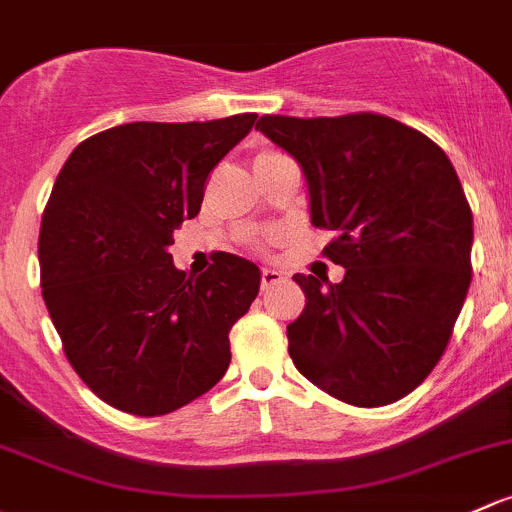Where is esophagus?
Wrapping results in <instances>:
<instances>
[{
  "instance_id": "esophagus-1",
  "label": "esophagus",
  "mask_w": 512,
  "mask_h": 512,
  "mask_svg": "<svg viewBox=\"0 0 512 512\" xmlns=\"http://www.w3.org/2000/svg\"><path fill=\"white\" fill-rule=\"evenodd\" d=\"M282 279H284V274H282V272L272 270V267H265V270H262L260 284H262V289H267V287H272V284L282 282Z\"/></svg>"
}]
</instances>
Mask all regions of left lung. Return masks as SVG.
Listing matches in <instances>:
<instances>
[{
	"instance_id": "8db88e82",
	"label": "left lung",
	"mask_w": 512,
	"mask_h": 512,
	"mask_svg": "<svg viewBox=\"0 0 512 512\" xmlns=\"http://www.w3.org/2000/svg\"><path fill=\"white\" fill-rule=\"evenodd\" d=\"M265 137L299 161L311 223L336 230L324 255L343 282L294 274L306 306L287 326L306 380L355 407H380L424 383L471 284L473 215L441 147L375 112L265 115Z\"/></svg>"
}]
</instances>
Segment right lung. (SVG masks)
Returning a JSON list of instances; mask_svg holds the SVG:
<instances>
[{"mask_svg":"<svg viewBox=\"0 0 512 512\" xmlns=\"http://www.w3.org/2000/svg\"><path fill=\"white\" fill-rule=\"evenodd\" d=\"M255 112L211 122H129L80 142L41 218V294L68 363L117 410L157 417L208 392L260 270L223 255L174 267V230L201 211L208 174Z\"/></svg>","mask_w":512,"mask_h":512,"instance_id":"add662e5","label":"right lung"}]
</instances>
